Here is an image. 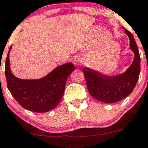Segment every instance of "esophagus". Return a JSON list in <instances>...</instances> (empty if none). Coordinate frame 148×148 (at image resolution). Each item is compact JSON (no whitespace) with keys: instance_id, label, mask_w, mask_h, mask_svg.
<instances>
[{"instance_id":"obj_1","label":"esophagus","mask_w":148,"mask_h":148,"mask_svg":"<svg viewBox=\"0 0 148 148\" xmlns=\"http://www.w3.org/2000/svg\"><path fill=\"white\" fill-rule=\"evenodd\" d=\"M80 60L78 57H75L73 60V63L75 65H78V64L80 63Z\"/></svg>"}]
</instances>
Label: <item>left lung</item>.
Segmentation results:
<instances>
[{
  "instance_id": "1",
  "label": "left lung",
  "mask_w": 148,
  "mask_h": 148,
  "mask_svg": "<svg viewBox=\"0 0 148 148\" xmlns=\"http://www.w3.org/2000/svg\"><path fill=\"white\" fill-rule=\"evenodd\" d=\"M123 29L130 39V49L135 54L133 61L125 72L110 76L88 68L83 69L89 93L103 103H116L127 97L132 92L139 78L140 58L138 46L132 33L127 29Z\"/></svg>"
}]
</instances>
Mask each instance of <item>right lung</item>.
<instances>
[{
	"mask_svg": "<svg viewBox=\"0 0 148 148\" xmlns=\"http://www.w3.org/2000/svg\"><path fill=\"white\" fill-rule=\"evenodd\" d=\"M5 60V73L7 86L16 101L28 110L46 112L58 105L63 96L67 79L75 70L72 63L58 66L45 77L36 80H23L11 72L9 54Z\"/></svg>",
	"mask_w": 148,
	"mask_h": 148,
	"instance_id": "1",
	"label": "right lung"
}]
</instances>
